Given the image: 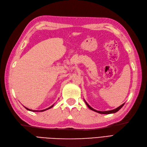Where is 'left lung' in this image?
Wrapping results in <instances>:
<instances>
[{"instance_id":"left-lung-1","label":"left lung","mask_w":147,"mask_h":147,"mask_svg":"<svg viewBox=\"0 0 147 147\" xmlns=\"http://www.w3.org/2000/svg\"><path fill=\"white\" fill-rule=\"evenodd\" d=\"M85 103H86V104L87 105V106L88 107L90 108L91 110H93V111H94V112H97V113H101V114H110V113H116V112H118V111L119 110L121 109L122 108V107L124 105V104H123L122 105H120L119 107H118V108L115 109H114V110H109V111H97V110H94V109H92V108L91 107L90 105H89L86 101H85Z\"/></svg>"}]
</instances>
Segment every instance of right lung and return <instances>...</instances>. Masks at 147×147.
<instances>
[{"instance_id": "obj_1", "label": "right lung", "mask_w": 147, "mask_h": 147, "mask_svg": "<svg viewBox=\"0 0 147 147\" xmlns=\"http://www.w3.org/2000/svg\"><path fill=\"white\" fill-rule=\"evenodd\" d=\"M53 105H51V107H49V108H48V109H44V110H30V109H28V108H26V107H24L26 109H27V110H29V111H32V112H43V111H45V110H48V109H51V107H53Z\"/></svg>"}]
</instances>
